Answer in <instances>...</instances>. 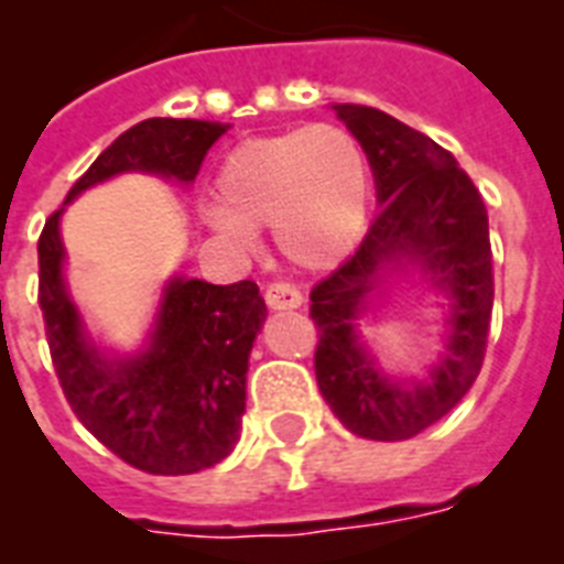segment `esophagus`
<instances>
[{
    "mask_svg": "<svg viewBox=\"0 0 564 564\" xmlns=\"http://www.w3.org/2000/svg\"><path fill=\"white\" fill-rule=\"evenodd\" d=\"M263 299L272 310H295L304 304V295H301L292 283H283V281L269 283V286L263 290Z\"/></svg>",
    "mask_w": 564,
    "mask_h": 564,
    "instance_id": "1",
    "label": "esophagus"
}]
</instances>
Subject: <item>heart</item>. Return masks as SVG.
<instances>
[{
  "mask_svg": "<svg viewBox=\"0 0 564 564\" xmlns=\"http://www.w3.org/2000/svg\"><path fill=\"white\" fill-rule=\"evenodd\" d=\"M371 202V172L360 140L339 126H301L230 149L216 175L210 225L242 239L272 228L292 265L334 269L360 246Z\"/></svg>",
  "mask_w": 564,
  "mask_h": 564,
  "instance_id": "b5f03b06",
  "label": "heart"
}]
</instances>
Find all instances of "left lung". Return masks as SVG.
<instances>
[{"label": "left lung", "instance_id": "1", "mask_svg": "<svg viewBox=\"0 0 564 564\" xmlns=\"http://www.w3.org/2000/svg\"><path fill=\"white\" fill-rule=\"evenodd\" d=\"M375 172L380 213L360 248L310 292L318 327L316 380L345 427L375 442H403L445 419L482 369L495 274L489 216L447 149L366 105H334ZM412 262L445 289L448 351L427 381L403 390L376 369L356 322L383 271Z\"/></svg>", "mask_w": 564, "mask_h": 564}]
</instances>
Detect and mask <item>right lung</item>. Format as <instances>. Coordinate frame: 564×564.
<instances>
[{
  "mask_svg": "<svg viewBox=\"0 0 564 564\" xmlns=\"http://www.w3.org/2000/svg\"><path fill=\"white\" fill-rule=\"evenodd\" d=\"M225 128L204 119H145L119 134L75 181L66 204L119 172L195 181ZM61 210L37 242V301L48 354L66 401L84 427L119 459L145 474H195L234 451L246 412L248 354L265 318L254 281L216 286L172 278L163 290L152 343L143 354L108 360L87 339L64 283Z\"/></svg>",
  "mask_w": 564,
  "mask_h": 564,
  "instance_id": "1",
  "label": "right lung"
}]
</instances>
